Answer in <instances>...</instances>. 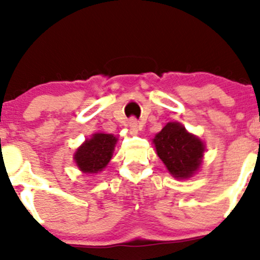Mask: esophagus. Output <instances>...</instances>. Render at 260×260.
Here are the masks:
<instances>
[{
    "instance_id": "obj_1",
    "label": "esophagus",
    "mask_w": 260,
    "mask_h": 260,
    "mask_svg": "<svg viewBox=\"0 0 260 260\" xmlns=\"http://www.w3.org/2000/svg\"><path fill=\"white\" fill-rule=\"evenodd\" d=\"M128 127H129L131 134H137V133H138L139 123H138V121H137L134 117L131 118L129 122H128Z\"/></svg>"
}]
</instances>
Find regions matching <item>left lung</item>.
<instances>
[{
  "instance_id": "obj_1",
  "label": "left lung",
  "mask_w": 260,
  "mask_h": 260,
  "mask_svg": "<svg viewBox=\"0 0 260 260\" xmlns=\"http://www.w3.org/2000/svg\"><path fill=\"white\" fill-rule=\"evenodd\" d=\"M154 144L159 157L175 177H190L201 166L204 144L177 122L166 124L155 136Z\"/></svg>"
}]
</instances>
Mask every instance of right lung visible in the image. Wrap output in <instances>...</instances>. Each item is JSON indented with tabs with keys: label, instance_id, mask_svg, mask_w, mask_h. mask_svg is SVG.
Listing matches in <instances>:
<instances>
[{
	"label": "right lung",
	"instance_id": "1",
	"mask_svg": "<svg viewBox=\"0 0 260 260\" xmlns=\"http://www.w3.org/2000/svg\"><path fill=\"white\" fill-rule=\"evenodd\" d=\"M116 142L117 139L112 134H94L90 139L85 140L74 155L78 168L85 174L101 171L111 160Z\"/></svg>",
	"mask_w": 260,
	"mask_h": 260
}]
</instances>
